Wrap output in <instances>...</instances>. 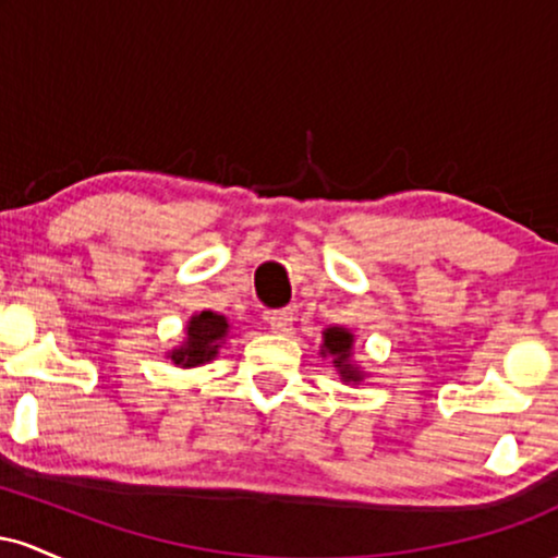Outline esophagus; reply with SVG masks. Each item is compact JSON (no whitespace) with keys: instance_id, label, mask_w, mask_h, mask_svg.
<instances>
[{"instance_id":"obj_1","label":"esophagus","mask_w":558,"mask_h":558,"mask_svg":"<svg viewBox=\"0 0 558 558\" xmlns=\"http://www.w3.org/2000/svg\"><path fill=\"white\" fill-rule=\"evenodd\" d=\"M267 319H270V330L278 336H288L293 330V310H278Z\"/></svg>"}]
</instances>
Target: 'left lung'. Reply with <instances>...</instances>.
I'll return each mask as SVG.
<instances>
[{
    "label": "left lung",
    "mask_w": 558,
    "mask_h": 558,
    "mask_svg": "<svg viewBox=\"0 0 558 558\" xmlns=\"http://www.w3.org/2000/svg\"><path fill=\"white\" fill-rule=\"evenodd\" d=\"M351 349H354V332L345 328H328L323 332V349L319 354L330 356L332 367L338 369L343 383H362L364 373L351 362Z\"/></svg>",
    "instance_id": "8db88e82"
}]
</instances>
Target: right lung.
<instances>
[{
	"mask_svg": "<svg viewBox=\"0 0 558 558\" xmlns=\"http://www.w3.org/2000/svg\"><path fill=\"white\" fill-rule=\"evenodd\" d=\"M228 319L217 312H198L185 325V341L170 351V360L178 367H198V364L213 362L217 349L228 338Z\"/></svg>",
	"mask_w": 558,
	"mask_h": 558,
	"instance_id": "1",
	"label": "right lung"
}]
</instances>
